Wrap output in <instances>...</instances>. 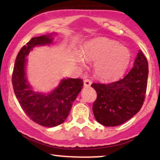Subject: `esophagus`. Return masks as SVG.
I'll return each instance as SVG.
<instances>
[{
    "mask_svg": "<svg viewBox=\"0 0 160 160\" xmlns=\"http://www.w3.org/2000/svg\"><path fill=\"white\" fill-rule=\"evenodd\" d=\"M92 82L91 81L90 79H88V78H85V79L84 80V87H86V88H88V87H90L91 85Z\"/></svg>",
    "mask_w": 160,
    "mask_h": 160,
    "instance_id": "1",
    "label": "esophagus"
}]
</instances>
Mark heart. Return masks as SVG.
<instances>
[{
	"mask_svg": "<svg viewBox=\"0 0 160 160\" xmlns=\"http://www.w3.org/2000/svg\"><path fill=\"white\" fill-rule=\"evenodd\" d=\"M86 60L96 62L94 71L98 78L112 81L121 76L131 62V52L125 47L107 38H97L88 42L82 51ZM81 63H84L79 58Z\"/></svg>",
	"mask_w": 160,
	"mask_h": 160,
	"instance_id": "1",
	"label": "heart"
}]
</instances>
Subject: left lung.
Returning a JSON list of instances; mask_svg holds the SVG:
<instances>
[{"label":"left lung","mask_w":160,"mask_h":160,"mask_svg":"<svg viewBox=\"0 0 160 160\" xmlns=\"http://www.w3.org/2000/svg\"><path fill=\"white\" fill-rule=\"evenodd\" d=\"M148 63L139 50L133 68L119 81L92 83L97 93L92 112L98 123L113 127L125 123L140 110L146 94Z\"/></svg>","instance_id":"1"}]
</instances>
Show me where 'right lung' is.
Returning a JSON list of instances; mask_svg holds the SVG:
<instances>
[{
    "label": "right lung",
    "mask_w": 160,
    "mask_h": 160,
    "mask_svg": "<svg viewBox=\"0 0 160 160\" xmlns=\"http://www.w3.org/2000/svg\"><path fill=\"white\" fill-rule=\"evenodd\" d=\"M52 34L32 38L23 46L15 59L12 76L13 90L25 113L35 123L44 127H56L67 119L72 102L83 88L81 78H64L53 91L43 94L32 91L26 78L25 58L33 47L50 44Z\"/></svg>",
    "instance_id": "1"
}]
</instances>
